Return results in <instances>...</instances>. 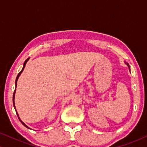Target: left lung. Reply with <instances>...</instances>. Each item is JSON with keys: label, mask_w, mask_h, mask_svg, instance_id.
<instances>
[{"label": "left lung", "mask_w": 147, "mask_h": 147, "mask_svg": "<svg viewBox=\"0 0 147 147\" xmlns=\"http://www.w3.org/2000/svg\"><path fill=\"white\" fill-rule=\"evenodd\" d=\"M125 63L126 64V65H127V66L128 67H129V70H130V66H129V63H126V62H125Z\"/></svg>", "instance_id": "left-lung-1"}]
</instances>
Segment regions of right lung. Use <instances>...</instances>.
I'll use <instances>...</instances> for the list:
<instances>
[{
  "label": "right lung",
  "instance_id": "obj_1",
  "mask_svg": "<svg viewBox=\"0 0 147 147\" xmlns=\"http://www.w3.org/2000/svg\"><path fill=\"white\" fill-rule=\"evenodd\" d=\"M30 59V58H28L25 61V62H24V64H23V69H22L21 70V71L19 72V73H18V75H17V77H16V82H15V86H16H16H17V80H18V77H19V76L21 75V74L22 73V72H23V70H24V68H25V65H26V63L28 61V60ZM15 92H16V88H15V90H14V95H13V104H14V109H15V110H16V107H15V104H14V97H15ZM16 114H17V115H18V119H19V120H20V122H21L22 124H23V125H24L25 127H27V128H28V129H30L29 127H28V126L27 125H25V123H23V122H22V121L21 120V119H20V117H18V113L16 112Z\"/></svg>",
  "mask_w": 147,
  "mask_h": 147
}]
</instances>
